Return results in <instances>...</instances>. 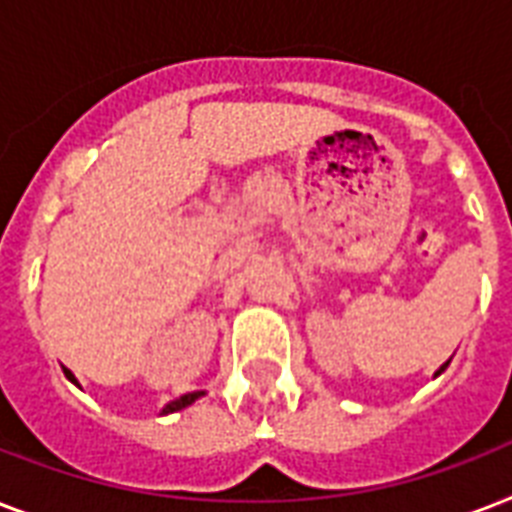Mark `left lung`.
Returning <instances> with one entry per match:
<instances>
[{"instance_id": "1", "label": "left lung", "mask_w": 512, "mask_h": 512, "mask_svg": "<svg viewBox=\"0 0 512 512\" xmlns=\"http://www.w3.org/2000/svg\"><path fill=\"white\" fill-rule=\"evenodd\" d=\"M449 361H452V358H449ZM449 361H446V364H441V366H438V372H436V374H441V372H444L446 366H449Z\"/></svg>"}]
</instances>
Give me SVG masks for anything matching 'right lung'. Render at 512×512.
<instances>
[{
  "label": "right lung",
  "mask_w": 512,
  "mask_h": 512,
  "mask_svg": "<svg viewBox=\"0 0 512 512\" xmlns=\"http://www.w3.org/2000/svg\"><path fill=\"white\" fill-rule=\"evenodd\" d=\"M63 372H66V377H68V380H71V382H74V385H79V382H76V377H74V372H71V369H63ZM201 396H204V390H193V393H185V396L175 398V401H170V404L164 406L162 414L180 412V409H185V406H191L193 401H196V398H201Z\"/></svg>",
  "instance_id": "obj_1"
}]
</instances>
